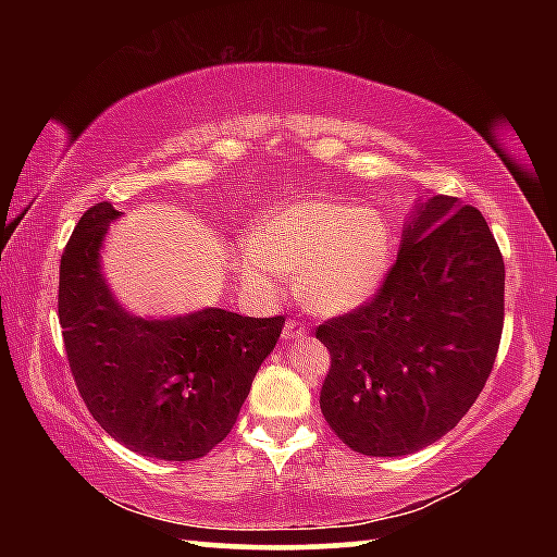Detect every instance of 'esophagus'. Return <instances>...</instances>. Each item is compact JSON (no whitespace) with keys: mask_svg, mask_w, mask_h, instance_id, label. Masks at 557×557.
Returning <instances> with one entry per match:
<instances>
[{"mask_svg":"<svg viewBox=\"0 0 557 557\" xmlns=\"http://www.w3.org/2000/svg\"><path fill=\"white\" fill-rule=\"evenodd\" d=\"M307 336H309V329L305 324L297 322V319H287L285 329H282V338H285V342H301V338Z\"/></svg>","mask_w":557,"mask_h":557,"instance_id":"34e87169","label":"esophagus"}]
</instances>
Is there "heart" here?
Here are the masks:
<instances>
[{
    "label": "heart",
    "mask_w": 557,
    "mask_h": 557,
    "mask_svg": "<svg viewBox=\"0 0 557 557\" xmlns=\"http://www.w3.org/2000/svg\"><path fill=\"white\" fill-rule=\"evenodd\" d=\"M385 215L344 199H295L272 206L252 223L235 252V272L260 292L295 277L299 299L319 314H344L369 301L393 265Z\"/></svg>",
    "instance_id": "b5f03b06"
}]
</instances>
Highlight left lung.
<instances>
[{"instance_id": "left-lung-1", "label": "left lung", "mask_w": 557, "mask_h": 557, "mask_svg": "<svg viewBox=\"0 0 557 557\" xmlns=\"http://www.w3.org/2000/svg\"><path fill=\"white\" fill-rule=\"evenodd\" d=\"M502 329L504 258L484 215L432 196L408 215L375 297L314 332L332 354L324 420L369 457L432 445L482 393Z\"/></svg>"}]
</instances>
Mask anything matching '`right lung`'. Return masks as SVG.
I'll use <instances>...</instances> for the list:
<instances>
[{
  "instance_id": "right-lung-1",
  "label": "right lung",
  "mask_w": 557,
  "mask_h": 557,
  "mask_svg": "<svg viewBox=\"0 0 557 557\" xmlns=\"http://www.w3.org/2000/svg\"><path fill=\"white\" fill-rule=\"evenodd\" d=\"M120 211L83 213L61 256L59 319L71 373L98 425L137 455L191 461L233 430L285 317L209 307L169 319L129 314L100 272Z\"/></svg>"
}]
</instances>
